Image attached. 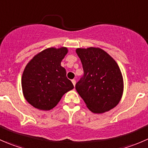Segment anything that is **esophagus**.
<instances>
[{
	"instance_id": "obj_1",
	"label": "esophagus",
	"mask_w": 148,
	"mask_h": 148,
	"mask_svg": "<svg viewBox=\"0 0 148 148\" xmlns=\"http://www.w3.org/2000/svg\"><path fill=\"white\" fill-rule=\"evenodd\" d=\"M71 82H72V83H73V84H74V86H75L76 80L75 79H72V80H71Z\"/></svg>"
}]
</instances>
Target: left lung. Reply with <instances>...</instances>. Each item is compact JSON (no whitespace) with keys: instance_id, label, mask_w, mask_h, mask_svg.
<instances>
[{"instance_id":"8db88e82","label":"left lung","mask_w":148,"mask_h":148,"mask_svg":"<svg viewBox=\"0 0 148 148\" xmlns=\"http://www.w3.org/2000/svg\"><path fill=\"white\" fill-rule=\"evenodd\" d=\"M82 64L84 75L76 84L77 92L94 113L110 111L120 102L123 78L117 62L99 48L76 49Z\"/></svg>"}]
</instances>
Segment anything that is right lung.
Returning <instances> with one entry per match:
<instances>
[{
  "mask_svg": "<svg viewBox=\"0 0 148 148\" xmlns=\"http://www.w3.org/2000/svg\"><path fill=\"white\" fill-rule=\"evenodd\" d=\"M68 53L66 47L49 48L34 56L26 66L21 78L23 96L35 108L50 110L62 96L74 89L61 62Z\"/></svg>",
  "mask_w": 148,
  "mask_h": 148,
  "instance_id": "1",
  "label": "right lung"
}]
</instances>
